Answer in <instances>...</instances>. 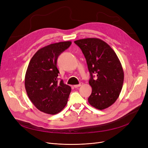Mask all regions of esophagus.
I'll return each instance as SVG.
<instances>
[{"mask_svg": "<svg viewBox=\"0 0 148 148\" xmlns=\"http://www.w3.org/2000/svg\"><path fill=\"white\" fill-rule=\"evenodd\" d=\"M83 83H80V84H76V85H74V87L75 88H79V87H80V86H82L83 85Z\"/></svg>", "mask_w": 148, "mask_h": 148, "instance_id": "esophagus-1", "label": "esophagus"}]
</instances>
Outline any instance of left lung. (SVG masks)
<instances>
[{"mask_svg": "<svg viewBox=\"0 0 148 148\" xmlns=\"http://www.w3.org/2000/svg\"><path fill=\"white\" fill-rule=\"evenodd\" d=\"M74 42L86 58L90 74L92 94L88 102L97 109L104 110L116 102L121 92L124 73L121 62L111 47L99 38L81 39Z\"/></svg>", "mask_w": 148, "mask_h": 148, "instance_id": "1", "label": "left lung"}]
</instances>
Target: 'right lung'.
I'll use <instances>...</instances> for the list:
<instances>
[{"label":"right lung","mask_w":148,"mask_h":148,"mask_svg":"<svg viewBox=\"0 0 148 148\" xmlns=\"http://www.w3.org/2000/svg\"><path fill=\"white\" fill-rule=\"evenodd\" d=\"M71 41L54 43L38 50L31 59L25 75L27 96L39 110L55 114L66 106L71 88L63 80L58 82L57 59Z\"/></svg>","instance_id":"right-lung-1"}]
</instances>
